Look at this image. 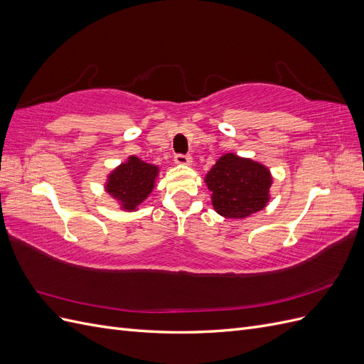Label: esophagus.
<instances>
[{"mask_svg":"<svg viewBox=\"0 0 364 364\" xmlns=\"http://www.w3.org/2000/svg\"><path fill=\"white\" fill-rule=\"evenodd\" d=\"M174 162L178 165H191L193 164V158L188 155H176L174 156Z\"/></svg>","mask_w":364,"mask_h":364,"instance_id":"1","label":"esophagus"}]
</instances>
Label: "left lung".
Segmentation results:
<instances>
[{
  "mask_svg": "<svg viewBox=\"0 0 364 364\" xmlns=\"http://www.w3.org/2000/svg\"><path fill=\"white\" fill-rule=\"evenodd\" d=\"M205 183L215 213L241 220L267 206L273 178L264 164L225 153L206 173Z\"/></svg>",
  "mask_w": 364,
  "mask_h": 364,
  "instance_id": "obj_1",
  "label": "left lung"
}]
</instances>
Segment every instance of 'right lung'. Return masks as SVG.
Wrapping results in <instances>:
<instances>
[{
  "mask_svg": "<svg viewBox=\"0 0 364 364\" xmlns=\"http://www.w3.org/2000/svg\"><path fill=\"white\" fill-rule=\"evenodd\" d=\"M158 165L147 164L132 155L107 174L105 191L112 197L123 211H136L156 185Z\"/></svg>",
  "mask_w": 364,
  "mask_h": 364,
  "instance_id": "obj_1",
  "label": "right lung"
}]
</instances>
